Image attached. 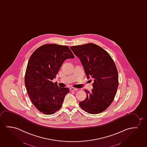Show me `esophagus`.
<instances>
[{"label":"esophagus","instance_id":"34e87169","mask_svg":"<svg viewBox=\"0 0 147 147\" xmlns=\"http://www.w3.org/2000/svg\"><path fill=\"white\" fill-rule=\"evenodd\" d=\"M77 90H78V89L76 88H74V87H71V88H70L71 91H77Z\"/></svg>","mask_w":147,"mask_h":147}]
</instances>
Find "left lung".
I'll use <instances>...</instances> for the list:
<instances>
[{
    "mask_svg": "<svg viewBox=\"0 0 147 147\" xmlns=\"http://www.w3.org/2000/svg\"><path fill=\"white\" fill-rule=\"evenodd\" d=\"M79 58L87 79L93 81L92 91L85 90L86 98L79 102L90 114L102 112L113 101L118 86V75L112 58L101 47L94 43L70 47Z\"/></svg>",
    "mask_w": 147,
    "mask_h": 147,
    "instance_id": "8db88e82",
    "label": "left lung"
}]
</instances>
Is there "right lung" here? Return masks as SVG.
<instances>
[{
    "label": "right lung",
    "instance_id": "obj_1",
    "mask_svg": "<svg viewBox=\"0 0 147 147\" xmlns=\"http://www.w3.org/2000/svg\"><path fill=\"white\" fill-rule=\"evenodd\" d=\"M74 56L66 45L47 44L36 49L28 61L25 84L29 97L38 110L51 115L62 107L69 89L52 80L64 61Z\"/></svg>",
    "mask_w": 147,
    "mask_h": 147
}]
</instances>
